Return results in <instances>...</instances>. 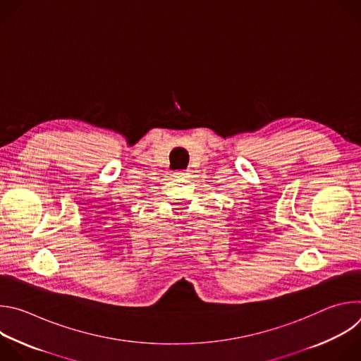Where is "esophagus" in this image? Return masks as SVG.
I'll list each match as a JSON object with an SVG mask.
<instances>
[{"label": "esophagus", "mask_w": 361, "mask_h": 361, "mask_svg": "<svg viewBox=\"0 0 361 361\" xmlns=\"http://www.w3.org/2000/svg\"><path fill=\"white\" fill-rule=\"evenodd\" d=\"M190 176L188 170H178V171H174V177L176 178H187Z\"/></svg>", "instance_id": "1"}]
</instances>
